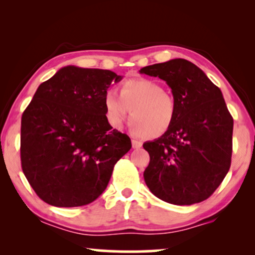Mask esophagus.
<instances>
[{"instance_id":"obj_1","label":"esophagus","mask_w":255,"mask_h":255,"mask_svg":"<svg viewBox=\"0 0 255 255\" xmlns=\"http://www.w3.org/2000/svg\"><path fill=\"white\" fill-rule=\"evenodd\" d=\"M142 146V142L137 139H132V147L133 148H140Z\"/></svg>"}]
</instances>
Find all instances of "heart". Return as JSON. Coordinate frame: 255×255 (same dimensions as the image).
I'll list each match as a JSON object with an SVG mask.
<instances>
[{
  "mask_svg": "<svg viewBox=\"0 0 255 255\" xmlns=\"http://www.w3.org/2000/svg\"><path fill=\"white\" fill-rule=\"evenodd\" d=\"M103 104L109 122L118 127L130 114L132 131L155 139L169 131L175 121L177 104L172 94L148 79H130L122 83L120 95L107 90Z\"/></svg>",
  "mask_w": 255,
  "mask_h": 255,
  "instance_id": "obj_1",
  "label": "heart"
}]
</instances>
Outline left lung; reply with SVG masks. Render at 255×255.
<instances>
[{
    "label": "left lung",
    "instance_id": "left-lung-1",
    "mask_svg": "<svg viewBox=\"0 0 255 255\" xmlns=\"http://www.w3.org/2000/svg\"><path fill=\"white\" fill-rule=\"evenodd\" d=\"M139 72L166 81L177 104L169 131L142 145L149 154L145 182L167 203H200L214 194L231 166L233 118L221 89L186 59Z\"/></svg>",
    "mask_w": 255,
    "mask_h": 255
}]
</instances>
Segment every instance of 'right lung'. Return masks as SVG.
Wrapping results in <instances>:
<instances>
[{
    "label": "right lung",
    "instance_id": "obj_1",
    "mask_svg": "<svg viewBox=\"0 0 255 255\" xmlns=\"http://www.w3.org/2000/svg\"><path fill=\"white\" fill-rule=\"evenodd\" d=\"M121 75L66 66L38 87L22 115L20 162L30 186L59 208L92 203L106 190L131 139L108 122L103 97Z\"/></svg>",
    "mask_w": 255,
    "mask_h": 255
}]
</instances>
